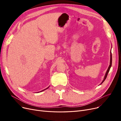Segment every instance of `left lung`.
I'll return each mask as SVG.
<instances>
[{
  "label": "left lung",
  "instance_id": "obj_1",
  "mask_svg": "<svg viewBox=\"0 0 121 121\" xmlns=\"http://www.w3.org/2000/svg\"><path fill=\"white\" fill-rule=\"evenodd\" d=\"M111 65H112V54H111V52H110V65L109 66V67H108V69H107V71H106V73H105V76H104V79L103 81H102V82H101V84H102V83H103V82H104V81L105 80V79L106 78H107V74H108V72H109V70H110V68H111Z\"/></svg>",
  "mask_w": 121,
  "mask_h": 121
}]
</instances>
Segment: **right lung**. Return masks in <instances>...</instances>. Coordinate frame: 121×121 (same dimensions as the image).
I'll return each instance as SVG.
<instances>
[{"mask_svg":"<svg viewBox=\"0 0 121 121\" xmlns=\"http://www.w3.org/2000/svg\"><path fill=\"white\" fill-rule=\"evenodd\" d=\"M48 87L47 88H46V89H48ZM46 89H44V90H43V91H41V92H42V91H44V90H45Z\"/></svg>","mask_w":121,"mask_h":121,"instance_id":"add662e5","label":"right lung"}]
</instances>
